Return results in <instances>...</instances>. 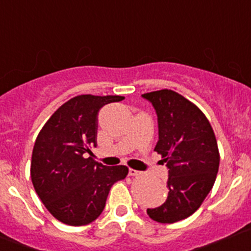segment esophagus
I'll use <instances>...</instances> for the list:
<instances>
[{"instance_id": "1", "label": "esophagus", "mask_w": 251, "mask_h": 251, "mask_svg": "<svg viewBox=\"0 0 251 251\" xmlns=\"http://www.w3.org/2000/svg\"><path fill=\"white\" fill-rule=\"evenodd\" d=\"M128 174L130 175V176H139V175H141L143 173L139 172V170H135V169H129Z\"/></svg>"}]
</instances>
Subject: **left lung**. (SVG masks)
Here are the masks:
<instances>
[{
    "instance_id": "8db88e82",
    "label": "left lung",
    "mask_w": 251,
    "mask_h": 251,
    "mask_svg": "<svg viewBox=\"0 0 251 251\" xmlns=\"http://www.w3.org/2000/svg\"><path fill=\"white\" fill-rule=\"evenodd\" d=\"M157 113L158 141L154 151L168 168V198L147 215L173 224L192 215L213 188L220 163L210 123L195 104L169 89L143 94Z\"/></svg>"
}]
</instances>
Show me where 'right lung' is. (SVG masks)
I'll list each match as a JSON object with an SVG mask.
<instances>
[{"label":"right lung","mask_w":251,"mask_h":251,"mask_svg":"<svg viewBox=\"0 0 251 251\" xmlns=\"http://www.w3.org/2000/svg\"><path fill=\"white\" fill-rule=\"evenodd\" d=\"M120 95H78L61 105L41 129L31 158V180L49 213L63 224L83 226L99 218L110 188L128 174L126 165L97 163L98 113Z\"/></svg>","instance_id":"1"}]
</instances>
